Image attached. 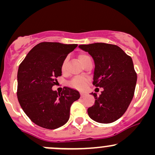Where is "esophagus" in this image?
I'll use <instances>...</instances> for the list:
<instances>
[{
    "instance_id": "34e87169",
    "label": "esophagus",
    "mask_w": 155,
    "mask_h": 155,
    "mask_svg": "<svg viewBox=\"0 0 155 155\" xmlns=\"http://www.w3.org/2000/svg\"><path fill=\"white\" fill-rule=\"evenodd\" d=\"M80 95H81V97H84V96L87 95V93H86V92H80Z\"/></svg>"
}]
</instances>
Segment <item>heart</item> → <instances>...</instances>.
Returning <instances> with one entry per match:
<instances>
[{
    "label": "heart",
    "instance_id": "obj_1",
    "mask_svg": "<svg viewBox=\"0 0 155 155\" xmlns=\"http://www.w3.org/2000/svg\"><path fill=\"white\" fill-rule=\"evenodd\" d=\"M90 58L87 54H82L79 56V60L81 62V63H82L83 61H84L87 58ZM67 63V59L64 60V61L62 63L61 69L62 71H64L65 68V66H66ZM89 82V80L87 78L83 77V76H77V77L74 78L71 81L69 82V85L73 88H75L76 90H84L85 88L87 87Z\"/></svg>",
    "mask_w": 155,
    "mask_h": 155
}]
</instances>
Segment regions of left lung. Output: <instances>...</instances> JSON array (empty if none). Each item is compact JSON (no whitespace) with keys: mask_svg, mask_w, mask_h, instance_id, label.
<instances>
[{"mask_svg":"<svg viewBox=\"0 0 155 155\" xmlns=\"http://www.w3.org/2000/svg\"><path fill=\"white\" fill-rule=\"evenodd\" d=\"M95 62L93 85L103 87L95 104L87 109L92 120L100 123H111L120 119L128 108L136 88L137 74L133 60L114 44L95 43L79 45Z\"/></svg>","mask_w":155,"mask_h":155,"instance_id":"obj_1","label":"left lung"}]
</instances>
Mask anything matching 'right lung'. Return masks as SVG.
Returning <instances> with one entry per match:
<instances>
[{
    "instance_id": "right-lung-1",
    "label": "right lung",
    "mask_w": 155,
    "mask_h": 155,
    "mask_svg": "<svg viewBox=\"0 0 155 155\" xmlns=\"http://www.w3.org/2000/svg\"><path fill=\"white\" fill-rule=\"evenodd\" d=\"M77 44L41 42L28 52L17 73V98L35 124L56 129L70 117V108L80 97L77 90L65 87L59 93L52 87L62 75V63Z\"/></svg>"
}]
</instances>
